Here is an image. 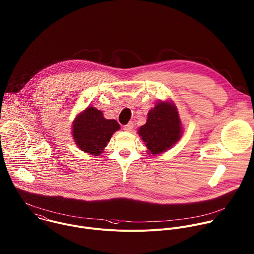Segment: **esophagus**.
Returning a JSON list of instances; mask_svg holds the SVG:
<instances>
[{"label": "esophagus", "instance_id": "esophagus-1", "mask_svg": "<svg viewBox=\"0 0 254 254\" xmlns=\"http://www.w3.org/2000/svg\"><path fill=\"white\" fill-rule=\"evenodd\" d=\"M132 128H133V123H132V122H129L127 125H126V126L124 127V129H125L126 131H131Z\"/></svg>", "mask_w": 254, "mask_h": 254}]
</instances>
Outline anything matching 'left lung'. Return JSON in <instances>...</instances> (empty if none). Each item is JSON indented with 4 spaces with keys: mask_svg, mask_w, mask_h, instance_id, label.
Here are the masks:
<instances>
[{
    "mask_svg": "<svg viewBox=\"0 0 254 254\" xmlns=\"http://www.w3.org/2000/svg\"><path fill=\"white\" fill-rule=\"evenodd\" d=\"M184 128L173 101H159L147 114L146 123L137 133L146 145V152L156 155L172 148L183 136Z\"/></svg>",
    "mask_w": 254,
    "mask_h": 254,
    "instance_id": "obj_1",
    "label": "left lung"
}]
</instances>
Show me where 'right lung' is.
Segmentation results:
<instances>
[{"label":"right lung","mask_w":254,"mask_h":254,"mask_svg":"<svg viewBox=\"0 0 254 254\" xmlns=\"http://www.w3.org/2000/svg\"><path fill=\"white\" fill-rule=\"evenodd\" d=\"M121 129L116 120H107L103 112L89 106L76 115L71 126L75 145L91 155H100L110 142L113 134Z\"/></svg>","instance_id":"1"}]
</instances>
